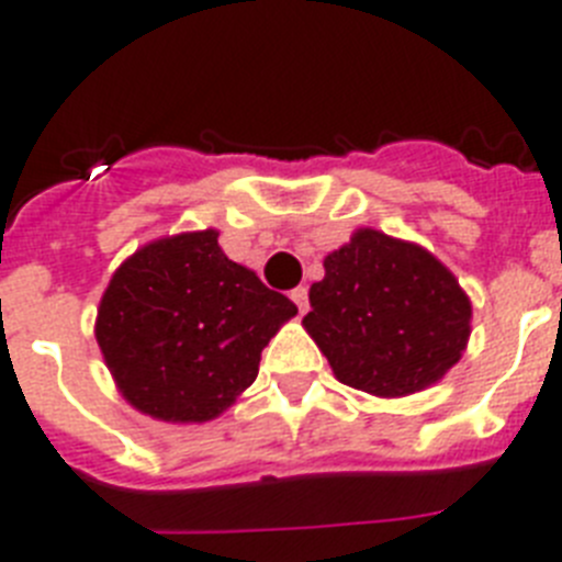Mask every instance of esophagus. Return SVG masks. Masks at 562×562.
Wrapping results in <instances>:
<instances>
[{
	"instance_id": "1",
	"label": "esophagus",
	"mask_w": 562,
	"mask_h": 562,
	"mask_svg": "<svg viewBox=\"0 0 562 562\" xmlns=\"http://www.w3.org/2000/svg\"><path fill=\"white\" fill-rule=\"evenodd\" d=\"M291 300L296 303L300 314H305V311H308V289H305V285H296V289L291 291Z\"/></svg>"
}]
</instances>
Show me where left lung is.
Listing matches in <instances>:
<instances>
[{
	"mask_svg": "<svg viewBox=\"0 0 562 562\" xmlns=\"http://www.w3.org/2000/svg\"><path fill=\"white\" fill-rule=\"evenodd\" d=\"M323 266L303 325L339 383L403 397L437 383L460 360L471 303L426 248L366 228Z\"/></svg>",
	"mask_w": 562,
	"mask_h": 562,
	"instance_id": "1",
	"label": "left lung"
}]
</instances>
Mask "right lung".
<instances>
[{"label":"right lung","mask_w":562,"mask_h":562,"mask_svg":"<svg viewBox=\"0 0 562 562\" xmlns=\"http://www.w3.org/2000/svg\"><path fill=\"white\" fill-rule=\"evenodd\" d=\"M216 231L145 245L113 273L97 342L134 408L168 423L223 414L296 305L231 262Z\"/></svg>","instance_id":"obj_1"}]
</instances>
